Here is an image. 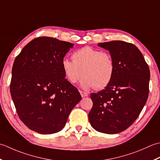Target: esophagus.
<instances>
[{
	"mask_svg": "<svg viewBox=\"0 0 160 160\" xmlns=\"http://www.w3.org/2000/svg\"><path fill=\"white\" fill-rule=\"evenodd\" d=\"M80 94H81V97H87L88 95V94L87 92H83V91H81V90H80Z\"/></svg>",
	"mask_w": 160,
	"mask_h": 160,
	"instance_id": "1",
	"label": "esophagus"
}]
</instances>
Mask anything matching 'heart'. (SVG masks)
I'll return each instance as SVG.
<instances>
[{
    "label": "heart",
    "mask_w": 160,
    "mask_h": 160,
    "mask_svg": "<svg viewBox=\"0 0 160 160\" xmlns=\"http://www.w3.org/2000/svg\"><path fill=\"white\" fill-rule=\"evenodd\" d=\"M72 61L63 58L61 66L71 83L78 82L82 75L81 86L85 89L102 90L111 82L115 74V62L111 54L90 46L79 49L72 55Z\"/></svg>",
    "instance_id": "obj_1"
}]
</instances>
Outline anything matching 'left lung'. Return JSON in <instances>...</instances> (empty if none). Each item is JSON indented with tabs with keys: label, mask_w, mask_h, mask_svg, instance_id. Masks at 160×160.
I'll list each match as a JSON object with an SVG mask.
<instances>
[{
	"label": "left lung",
	"mask_w": 160,
	"mask_h": 160,
	"mask_svg": "<svg viewBox=\"0 0 160 160\" xmlns=\"http://www.w3.org/2000/svg\"><path fill=\"white\" fill-rule=\"evenodd\" d=\"M98 45L109 51L115 71L105 89L90 94L93 106L88 118L97 131L116 134L131 126L144 108L148 97L150 70L135 45L112 41Z\"/></svg>",
	"instance_id": "8db88e82"
}]
</instances>
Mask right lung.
I'll return each mask as SVG.
<instances>
[{
    "label": "right lung",
    "instance_id": "add662e5",
    "mask_svg": "<svg viewBox=\"0 0 160 160\" xmlns=\"http://www.w3.org/2000/svg\"><path fill=\"white\" fill-rule=\"evenodd\" d=\"M73 44L41 37L28 43L13 64L10 92L19 118L29 128L52 134L63 128L81 99L65 79L61 62Z\"/></svg>",
    "mask_w": 160,
    "mask_h": 160
}]
</instances>
